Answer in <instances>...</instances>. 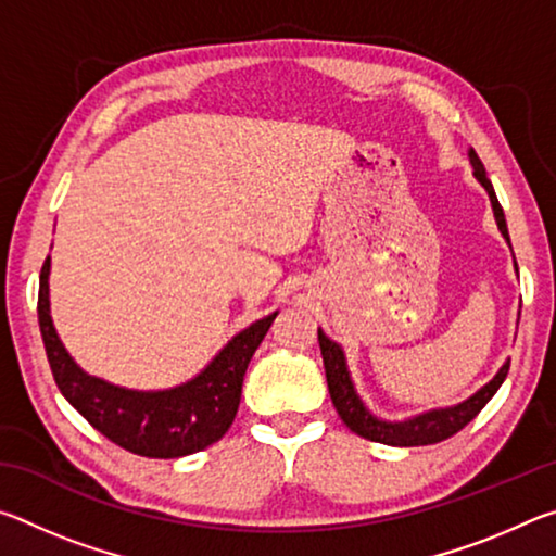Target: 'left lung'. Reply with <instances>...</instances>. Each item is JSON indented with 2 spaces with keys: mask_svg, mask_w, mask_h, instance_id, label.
Here are the masks:
<instances>
[{
  "mask_svg": "<svg viewBox=\"0 0 556 556\" xmlns=\"http://www.w3.org/2000/svg\"><path fill=\"white\" fill-rule=\"evenodd\" d=\"M470 164H473L476 178L485 186L488 195H491L497 228H501V232L505 235V240L510 242V235H507V225H505V213L501 208V203H497V195L493 191L491 178L485 176L483 162L478 159L473 149H470ZM318 345H321L328 392H331V400H333L338 417L343 419V425L351 429L353 434L370 439V441H378V444H388V446H429V444H439V441H446L454 434H458V431L464 429L468 421H473L478 417V412H481L485 404L491 402L497 388H501L503 380L507 378V370H510V361H507L501 368V372H497L483 390H478L473 397L456 404V407L437 409V412L421 414V417H417V419L400 421V425H390V421L375 419L372 414L363 407L361 397H357L353 390V382H351V375H348L345 357H343L341 348H338L331 338H326L324 331H318Z\"/></svg>",
  "mask_w": 556,
  "mask_h": 556,
  "instance_id": "left-lung-1",
  "label": "left lung"
}]
</instances>
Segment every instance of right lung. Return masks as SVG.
Listing matches in <instances>:
<instances>
[{
    "label": "right lung",
    "instance_id": "obj_1",
    "mask_svg": "<svg viewBox=\"0 0 556 556\" xmlns=\"http://www.w3.org/2000/svg\"><path fill=\"white\" fill-rule=\"evenodd\" d=\"M49 267L39 279V326L53 380L65 400L112 444L147 458H178L208 448L225 437L240 407L250 357L267 336L271 314L238 333L199 378L164 392H135L83 372L65 353L49 316Z\"/></svg>",
    "mask_w": 556,
    "mask_h": 556
}]
</instances>
